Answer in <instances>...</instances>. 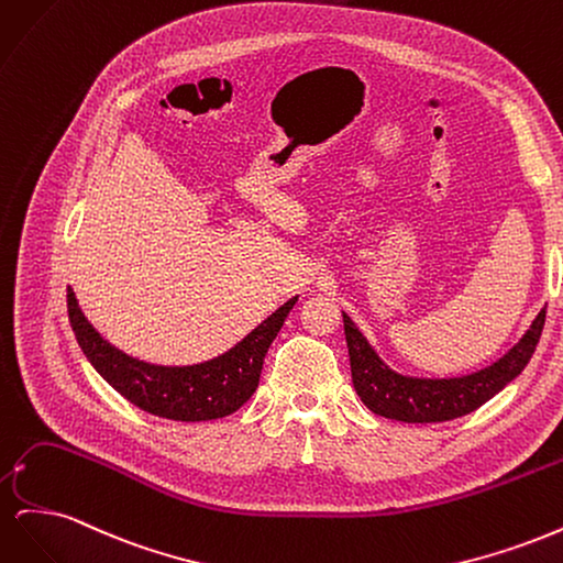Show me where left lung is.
Masks as SVG:
<instances>
[{"instance_id": "obj_1", "label": "left lung", "mask_w": 563, "mask_h": 563, "mask_svg": "<svg viewBox=\"0 0 563 563\" xmlns=\"http://www.w3.org/2000/svg\"><path fill=\"white\" fill-rule=\"evenodd\" d=\"M345 340L350 352L352 383L356 395L373 413L401 422H444L476 411L482 404L512 383L531 362L536 345L544 327V308L531 323V329L503 360L463 378L424 380L406 378L389 371L378 354L371 350L366 338L354 327L352 319L343 314Z\"/></svg>"}]
</instances>
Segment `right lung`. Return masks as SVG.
I'll return each instance as SVG.
<instances>
[{
	"label": "right lung",
	"mask_w": 563,
	"mask_h": 563,
	"mask_svg": "<svg viewBox=\"0 0 563 563\" xmlns=\"http://www.w3.org/2000/svg\"><path fill=\"white\" fill-rule=\"evenodd\" d=\"M296 300L298 298L284 302L275 314H269L258 329H253L240 345H234L223 356L183 368L131 360L106 343L81 314L73 288H67V314H70V327L81 352L126 401L152 416L199 422L225 418L251 399L261 380L265 354Z\"/></svg>",
	"instance_id": "1"
}]
</instances>
